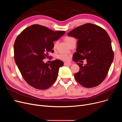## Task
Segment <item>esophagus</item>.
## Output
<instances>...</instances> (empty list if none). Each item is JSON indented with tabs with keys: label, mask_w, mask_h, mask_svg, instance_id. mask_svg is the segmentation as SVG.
Instances as JSON below:
<instances>
[{
	"label": "esophagus",
	"mask_w": 122,
	"mask_h": 122,
	"mask_svg": "<svg viewBox=\"0 0 122 122\" xmlns=\"http://www.w3.org/2000/svg\"><path fill=\"white\" fill-rule=\"evenodd\" d=\"M71 65V63H69V62H65L64 63V65L65 66H69Z\"/></svg>",
	"instance_id": "1"
}]
</instances>
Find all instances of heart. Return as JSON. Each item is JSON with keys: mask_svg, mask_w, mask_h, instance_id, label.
<instances>
[{"mask_svg": "<svg viewBox=\"0 0 122 122\" xmlns=\"http://www.w3.org/2000/svg\"><path fill=\"white\" fill-rule=\"evenodd\" d=\"M73 39L74 38L72 37H70V36H66L65 37L64 40L65 41L69 44L70 42H71ZM57 44V42H55L54 44V48H55L56 47ZM58 58L60 60L64 61H68L70 59V56L66 54H64V53H61L58 55Z\"/></svg>", "mask_w": 122, "mask_h": 122, "instance_id": "heart-1", "label": "heart"}]
</instances>
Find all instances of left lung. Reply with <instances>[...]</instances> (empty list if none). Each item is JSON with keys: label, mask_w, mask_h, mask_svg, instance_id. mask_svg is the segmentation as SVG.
<instances>
[{"label": "left lung", "mask_w": 122, "mask_h": 122, "mask_svg": "<svg viewBox=\"0 0 122 122\" xmlns=\"http://www.w3.org/2000/svg\"><path fill=\"white\" fill-rule=\"evenodd\" d=\"M68 36L78 41L74 62L86 60L87 63H77L79 71L74 74L76 80L82 86H97L104 81L114 59L111 39L105 30L97 25L87 23L70 31Z\"/></svg>", "instance_id": "left-lung-1"}]
</instances>
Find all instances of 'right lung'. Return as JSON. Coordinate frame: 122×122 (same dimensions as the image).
Masks as SVG:
<instances>
[{
  "instance_id": "obj_1",
  "label": "right lung",
  "mask_w": 122,
  "mask_h": 122,
  "mask_svg": "<svg viewBox=\"0 0 122 122\" xmlns=\"http://www.w3.org/2000/svg\"><path fill=\"white\" fill-rule=\"evenodd\" d=\"M65 33L53 31L39 25H33L24 30L15 40L14 59L24 79L36 89L44 90L52 86L57 78L60 60L44 63L43 60L53 52V41Z\"/></svg>"
}]
</instances>
